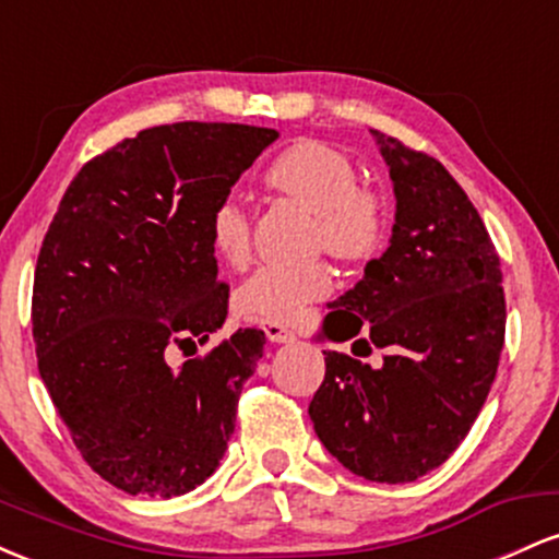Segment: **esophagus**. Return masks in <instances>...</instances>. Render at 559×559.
<instances>
[{
    "instance_id": "obj_1",
    "label": "esophagus",
    "mask_w": 559,
    "mask_h": 559,
    "mask_svg": "<svg viewBox=\"0 0 559 559\" xmlns=\"http://www.w3.org/2000/svg\"><path fill=\"white\" fill-rule=\"evenodd\" d=\"M265 336L275 344H292L294 338H297L292 329H286V325H281V323H265Z\"/></svg>"
}]
</instances>
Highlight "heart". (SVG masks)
I'll use <instances>...</instances> for the list:
<instances>
[{
	"label": "heart",
	"mask_w": 559,
	"mask_h": 559,
	"mask_svg": "<svg viewBox=\"0 0 559 559\" xmlns=\"http://www.w3.org/2000/svg\"><path fill=\"white\" fill-rule=\"evenodd\" d=\"M265 183L312 213V241L338 260H365L381 247L386 217L373 191L357 186L355 165L342 152L299 141L267 165ZM210 243L221 260L239 265L252 243L249 217L234 199L210 213ZM333 273L325 262L262 265L236 288L234 307L262 323H292L307 305L329 297Z\"/></svg>",
	"instance_id": "b5f03b06"
}]
</instances>
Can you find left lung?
Returning <instances> with one entry per match:
<instances>
[{
  "label": "left lung",
  "mask_w": 559,
  "mask_h": 559,
  "mask_svg": "<svg viewBox=\"0 0 559 559\" xmlns=\"http://www.w3.org/2000/svg\"><path fill=\"white\" fill-rule=\"evenodd\" d=\"M394 181L391 243L333 301L323 329L370 368L329 349L310 402L318 439L346 471L409 484L447 463L476 423L504 346L499 254L478 210L439 159L373 131ZM364 352H359V346Z\"/></svg>",
  "instance_id": "8db88e82"
}]
</instances>
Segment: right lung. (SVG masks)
Segmentation results:
<instances>
[{
    "instance_id": "add662e5",
    "label": "right lung",
    "mask_w": 559,
    "mask_h": 559,
    "mask_svg": "<svg viewBox=\"0 0 559 559\" xmlns=\"http://www.w3.org/2000/svg\"><path fill=\"white\" fill-rule=\"evenodd\" d=\"M275 139L241 123L146 128L83 165L44 236L38 373L81 457L133 497L197 489L234 433L265 333L239 329L178 370L165 349L207 342L226 320L210 213Z\"/></svg>"
}]
</instances>
